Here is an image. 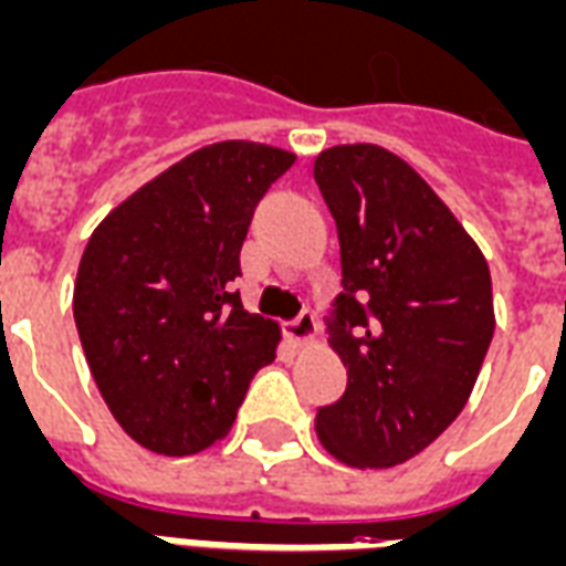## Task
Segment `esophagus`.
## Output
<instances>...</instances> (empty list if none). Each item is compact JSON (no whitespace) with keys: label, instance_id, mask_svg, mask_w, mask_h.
<instances>
[{"label":"esophagus","instance_id":"1","mask_svg":"<svg viewBox=\"0 0 566 566\" xmlns=\"http://www.w3.org/2000/svg\"><path fill=\"white\" fill-rule=\"evenodd\" d=\"M286 337L292 339V343H298V346L310 343V339L316 337V316H313L310 310H301L298 316L292 318V322H286Z\"/></svg>","mask_w":566,"mask_h":566}]
</instances>
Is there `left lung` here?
Instances as JSON below:
<instances>
[{
  "label": "left lung",
  "instance_id": "1",
  "mask_svg": "<svg viewBox=\"0 0 566 566\" xmlns=\"http://www.w3.org/2000/svg\"><path fill=\"white\" fill-rule=\"evenodd\" d=\"M313 178L337 223L328 343L348 373L316 411L318 441L346 465L390 469L439 439L478 381L495 331L490 265L388 148H325Z\"/></svg>",
  "mask_w": 566,
  "mask_h": 566
}]
</instances>
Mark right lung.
Listing matches in <instances>:
<instances>
[{"mask_svg": "<svg viewBox=\"0 0 566 566\" xmlns=\"http://www.w3.org/2000/svg\"><path fill=\"white\" fill-rule=\"evenodd\" d=\"M292 151L229 139L178 160L92 232L74 322L101 397L164 457L229 432L250 379L274 360L277 322L241 307L232 280L259 199Z\"/></svg>", "mask_w": 566, "mask_h": 566, "instance_id": "add662e5", "label": "right lung"}]
</instances>
